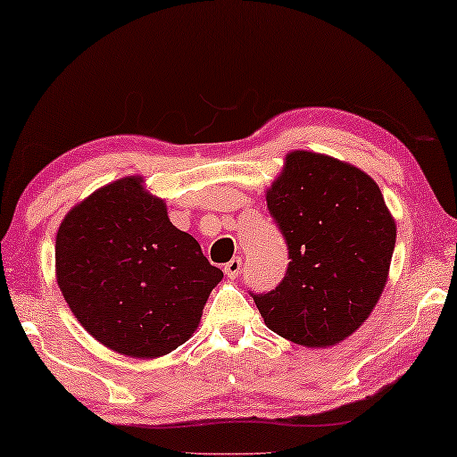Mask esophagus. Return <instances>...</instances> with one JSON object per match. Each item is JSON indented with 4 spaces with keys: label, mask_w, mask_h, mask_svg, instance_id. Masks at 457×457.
<instances>
[{
    "label": "esophagus",
    "mask_w": 457,
    "mask_h": 457,
    "mask_svg": "<svg viewBox=\"0 0 457 457\" xmlns=\"http://www.w3.org/2000/svg\"><path fill=\"white\" fill-rule=\"evenodd\" d=\"M241 269H243V259L233 257L227 265H224V273H227V278L235 279V278H238V273H241Z\"/></svg>",
    "instance_id": "obj_1"
}]
</instances>
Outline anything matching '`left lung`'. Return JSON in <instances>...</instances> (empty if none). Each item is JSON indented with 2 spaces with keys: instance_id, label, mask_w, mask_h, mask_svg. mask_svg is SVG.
Here are the masks:
<instances>
[{
  "instance_id": "left-lung-1",
  "label": "left lung",
  "mask_w": 457,
  "mask_h": 457,
  "mask_svg": "<svg viewBox=\"0 0 457 457\" xmlns=\"http://www.w3.org/2000/svg\"><path fill=\"white\" fill-rule=\"evenodd\" d=\"M287 243L279 286L253 294L269 330L324 348L361 328L386 283L397 228L370 176L328 155L294 152L267 192Z\"/></svg>"
}]
</instances>
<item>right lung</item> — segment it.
Returning a JSON list of instances; mask_svg holds the SVG:
<instances>
[{
  "label": "right lung",
  "instance_id": "right-lung-1",
  "mask_svg": "<svg viewBox=\"0 0 457 457\" xmlns=\"http://www.w3.org/2000/svg\"><path fill=\"white\" fill-rule=\"evenodd\" d=\"M141 182L117 179L66 214L56 279L93 338L119 354L155 358L194 334L222 271Z\"/></svg>",
  "mask_w": 457,
  "mask_h": 457
}]
</instances>
